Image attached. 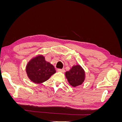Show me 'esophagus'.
<instances>
[{
  "mask_svg": "<svg viewBox=\"0 0 122 122\" xmlns=\"http://www.w3.org/2000/svg\"><path fill=\"white\" fill-rule=\"evenodd\" d=\"M57 71L58 72H62L63 73L65 72V70L64 69H57Z\"/></svg>",
  "mask_w": 122,
  "mask_h": 122,
  "instance_id": "obj_1",
  "label": "esophagus"
}]
</instances>
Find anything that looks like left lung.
<instances>
[{
  "mask_svg": "<svg viewBox=\"0 0 122 122\" xmlns=\"http://www.w3.org/2000/svg\"><path fill=\"white\" fill-rule=\"evenodd\" d=\"M69 84L73 87L81 84L85 79V72L79 65L74 66L65 73Z\"/></svg>",
  "mask_w": 122,
  "mask_h": 122,
  "instance_id": "1",
  "label": "left lung"
}]
</instances>
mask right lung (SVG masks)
Instances as JSON below:
<instances>
[{
    "label": "right lung",
    "mask_w": 122,
    "mask_h": 122,
    "mask_svg": "<svg viewBox=\"0 0 122 122\" xmlns=\"http://www.w3.org/2000/svg\"><path fill=\"white\" fill-rule=\"evenodd\" d=\"M27 76L35 83L46 81L56 72L54 66L45 61V57L39 55L29 61L26 67Z\"/></svg>",
    "instance_id": "obj_1"
}]
</instances>
